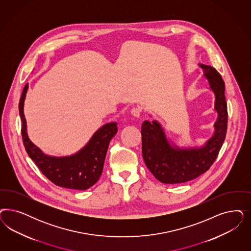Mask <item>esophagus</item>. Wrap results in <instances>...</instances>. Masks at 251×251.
Instances as JSON below:
<instances>
[{
    "label": "esophagus",
    "mask_w": 251,
    "mask_h": 251,
    "mask_svg": "<svg viewBox=\"0 0 251 251\" xmlns=\"http://www.w3.org/2000/svg\"><path fill=\"white\" fill-rule=\"evenodd\" d=\"M140 113H141V111L138 109V108H133L132 110H131V114L134 116V117H137V118H139L140 117Z\"/></svg>",
    "instance_id": "esophagus-1"
}]
</instances>
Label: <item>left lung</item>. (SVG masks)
I'll return each instance as SVG.
<instances>
[{
	"label": "left lung",
	"mask_w": 251,
	"mask_h": 251,
	"mask_svg": "<svg viewBox=\"0 0 251 251\" xmlns=\"http://www.w3.org/2000/svg\"><path fill=\"white\" fill-rule=\"evenodd\" d=\"M209 89L214 94L217 119L213 133L203 145L179 147L166 135L158 120L143 122L141 126L142 156L147 167L163 184H179L199 177L217 158L224 144L227 127V105L225 82L215 68L199 64ZM152 117V115H150Z\"/></svg>",
	"instance_id": "8db88e82"
}]
</instances>
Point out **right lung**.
<instances>
[{
    "instance_id": "add662e5",
    "label": "right lung",
    "mask_w": 251,
    "mask_h": 251,
    "mask_svg": "<svg viewBox=\"0 0 251 251\" xmlns=\"http://www.w3.org/2000/svg\"><path fill=\"white\" fill-rule=\"evenodd\" d=\"M27 89L28 83L25 86L20 98L19 114L22 120L23 142L29 157L41 173L56 186L77 190H86L93 186L102 173L108 146L117 133V123L112 122L103 125L75 153L62 157L45 154L27 135L24 114Z\"/></svg>"
}]
</instances>
